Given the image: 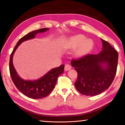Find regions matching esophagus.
I'll return each instance as SVG.
<instances>
[{"label": "esophagus", "mask_w": 125, "mask_h": 125, "mask_svg": "<svg viewBox=\"0 0 125 125\" xmlns=\"http://www.w3.org/2000/svg\"><path fill=\"white\" fill-rule=\"evenodd\" d=\"M72 68V67L69 64H66L65 65L64 67V70L65 71H69Z\"/></svg>", "instance_id": "esophagus-1"}]
</instances>
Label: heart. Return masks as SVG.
<instances>
[{
  "label": "heart",
  "instance_id": "obj_1",
  "mask_svg": "<svg viewBox=\"0 0 125 125\" xmlns=\"http://www.w3.org/2000/svg\"><path fill=\"white\" fill-rule=\"evenodd\" d=\"M67 45L69 49H74V56L77 58L82 57L88 54L94 47V42L90 39H86L85 36L78 34L68 38Z\"/></svg>",
  "mask_w": 125,
  "mask_h": 125
}]
</instances>
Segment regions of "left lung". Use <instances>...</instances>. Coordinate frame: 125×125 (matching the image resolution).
<instances>
[{
  "instance_id": "8db88e82",
  "label": "left lung",
  "mask_w": 125,
  "mask_h": 125,
  "mask_svg": "<svg viewBox=\"0 0 125 125\" xmlns=\"http://www.w3.org/2000/svg\"><path fill=\"white\" fill-rule=\"evenodd\" d=\"M101 40L102 51L99 54H88L71 61V65L78 73L75 88L85 95L101 94L109 88L115 77L118 53L109 42L102 39Z\"/></svg>"
}]
</instances>
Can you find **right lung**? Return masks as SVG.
<instances>
[{"label": "right lung", "instance_id": "right-lung-1", "mask_svg": "<svg viewBox=\"0 0 125 125\" xmlns=\"http://www.w3.org/2000/svg\"><path fill=\"white\" fill-rule=\"evenodd\" d=\"M49 28H43L29 32L18 42L10 55L9 70L12 82L18 89L29 98L42 99L49 95L53 89L58 76L64 72V65L54 68L37 80H25L18 74L13 64V56L17 48L22 42L35 39L37 33L45 32Z\"/></svg>", "mask_w": 125, "mask_h": 125}]
</instances>
